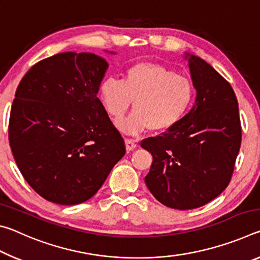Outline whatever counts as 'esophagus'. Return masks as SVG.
I'll use <instances>...</instances> for the list:
<instances>
[{
  "label": "esophagus",
  "mask_w": 260,
  "mask_h": 260,
  "mask_svg": "<svg viewBox=\"0 0 260 260\" xmlns=\"http://www.w3.org/2000/svg\"><path fill=\"white\" fill-rule=\"evenodd\" d=\"M125 144H126V150L127 151L134 150V149L136 148V143L131 139H125Z\"/></svg>",
  "instance_id": "1"
}]
</instances>
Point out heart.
Returning <instances> with one entry per match:
<instances>
[{
  "instance_id": "b5f03b06",
  "label": "heart",
  "mask_w": 260,
  "mask_h": 260,
  "mask_svg": "<svg viewBox=\"0 0 260 260\" xmlns=\"http://www.w3.org/2000/svg\"><path fill=\"white\" fill-rule=\"evenodd\" d=\"M191 80L155 61H140L122 74L121 81L109 78L101 83L100 98L109 116L119 120L134 101L131 116L118 126L128 134L151 128H172L186 114L192 102Z\"/></svg>"
}]
</instances>
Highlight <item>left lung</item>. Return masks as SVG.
Here are the masks:
<instances>
[{
  "instance_id": "left-lung-1",
  "label": "left lung",
  "mask_w": 260,
  "mask_h": 260,
  "mask_svg": "<svg viewBox=\"0 0 260 260\" xmlns=\"http://www.w3.org/2000/svg\"><path fill=\"white\" fill-rule=\"evenodd\" d=\"M186 55L195 105L172 128L141 142L152 155L144 178L148 189L177 210L200 208L225 190L242 141L239 103L230 82L200 57Z\"/></svg>"
}]
</instances>
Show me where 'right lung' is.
Here are the masks:
<instances>
[{"label":"right lung","instance_id":"add662e5","mask_svg":"<svg viewBox=\"0 0 260 260\" xmlns=\"http://www.w3.org/2000/svg\"><path fill=\"white\" fill-rule=\"evenodd\" d=\"M90 52L38 61L17 88L9 142L24 179L43 199L82 203L102 187L126 148L98 91L108 69Z\"/></svg>","mask_w":260,"mask_h":260}]
</instances>
